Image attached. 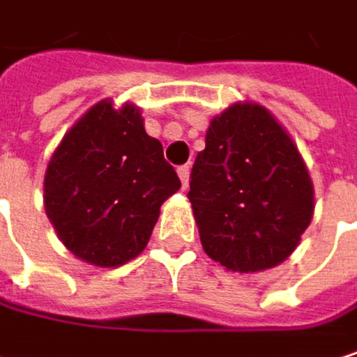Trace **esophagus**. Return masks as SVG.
I'll return each instance as SVG.
<instances>
[{
	"mask_svg": "<svg viewBox=\"0 0 357 357\" xmlns=\"http://www.w3.org/2000/svg\"><path fill=\"white\" fill-rule=\"evenodd\" d=\"M177 175H180L182 186H184V188H188V180H190V167H188V165H182L180 169H177Z\"/></svg>",
	"mask_w": 357,
	"mask_h": 357,
	"instance_id": "obj_1",
	"label": "esophagus"
}]
</instances>
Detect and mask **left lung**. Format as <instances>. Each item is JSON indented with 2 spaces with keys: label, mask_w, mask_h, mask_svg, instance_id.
<instances>
[{
  "label": "left lung",
  "mask_w": 357,
  "mask_h": 357,
  "mask_svg": "<svg viewBox=\"0 0 357 357\" xmlns=\"http://www.w3.org/2000/svg\"><path fill=\"white\" fill-rule=\"evenodd\" d=\"M188 199L205 253L241 274L282 264L314 215V184L295 142L253 102L211 119Z\"/></svg>",
  "instance_id": "left-lung-1"
}]
</instances>
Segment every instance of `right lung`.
Listing matches in <instances>:
<instances>
[{
	"instance_id": "add662e5",
	"label": "right lung",
	"mask_w": 357,
	"mask_h": 357,
	"mask_svg": "<svg viewBox=\"0 0 357 357\" xmlns=\"http://www.w3.org/2000/svg\"><path fill=\"white\" fill-rule=\"evenodd\" d=\"M182 182L144 129L139 108L91 106L62 137L43 180L45 213L62 245L98 268L137 257L160 205Z\"/></svg>"
}]
</instances>
